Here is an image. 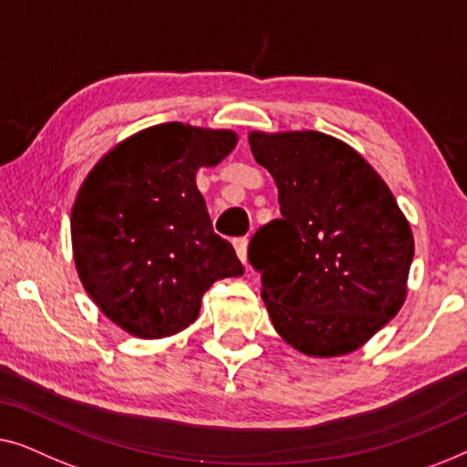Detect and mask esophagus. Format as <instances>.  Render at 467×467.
I'll list each match as a JSON object with an SVG mask.
<instances>
[{
	"label": "esophagus",
	"instance_id": "obj_1",
	"mask_svg": "<svg viewBox=\"0 0 467 467\" xmlns=\"http://www.w3.org/2000/svg\"><path fill=\"white\" fill-rule=\"evenodd\" d=\"M233 245L236 249V255H239V260L243 265H247V239L243 236V239H234Z\"/></svg>",
	"mask_w": 467,
	"mask_h": 467
}]
</instances>
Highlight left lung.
I'll list each match as a JSON object with an SVG mask.
<instances>
[{"label":"left lung","instance_id":"left-lung-1","mask_svg":"<svg viewBox=\"0 0 467 467\" xmlns=\"http://www.w3.org/2000/svg\"><path fill=\"white\" fill-rule=\"evenodd\" d=\"M249 146L279 190L281 218L247 252L275 330L311 358L359 349L404 305L409 220L383 177L337 137L252 130Z\"/></svg>","mask_w":467,"mask_h":467}]
</instances>
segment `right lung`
<instances>
[{
	"mask_svg": "<svg viewBox=\"0 0 467 467\" xmlns=\"http://www.w3.org/2000/svg\"><path fill=\"white\" fill-rule=\"evenodd\" d=\"M236 146L228 129L165 122L109 150L71 209L76 271L105 317L137 338H165L194 324L201 298L243 265L213 233L196 171Z\"/></svg>",
	"mask_w": 467,
	"mask_h": 467,
	"instance_id": "obj_1",
	"label": "right lung"
}]
</instances>
